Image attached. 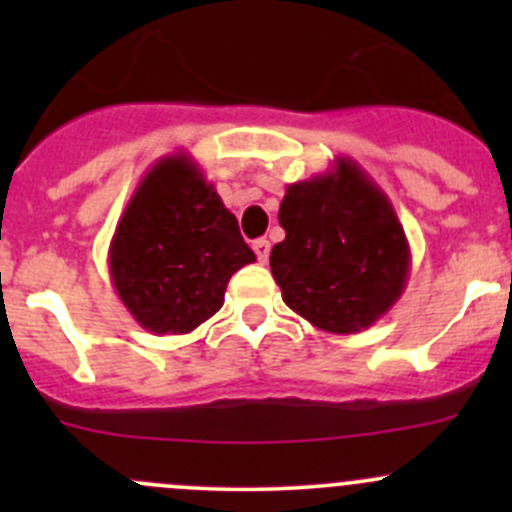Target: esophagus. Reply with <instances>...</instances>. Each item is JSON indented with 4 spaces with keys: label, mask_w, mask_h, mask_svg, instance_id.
I'll use <instances>...</instances> for the list:
<instances>
[{
    "label": "esophagus",
    "mask_w": 512,
    "mask_h": 512,
    "mask_svg": "<svg viewBox=\"0 0 512 512\" xmlns=\"http://www.w3.org/2000/svg\"><path fill=\"white\" fill-rule=\"evenodd\" d=\"M252 250H255L257 260L260 262L270 260V240H265V237H260V240L252 242Z\"/></svg>",
    "instance_id": "esophagus-1"
}]
</instances>
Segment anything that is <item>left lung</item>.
Here are the masks:
<instances>
[{
    "instance_id": "obj_1",
    "label": "left lung",
    "mask_w": 512,
    "mask_h": 512,
    "mask_svg": "<svg viewBox=\"0 0 512 512\" xmlns=\"http://www.w3.org/2000/svg\"><path fill=\"white\" fill-rule=\"evenodd\" d=\"M272 277L292 312L332 334L379 322L404 294L411 250L384 190L352 158L287 185Z\"/></svg>"
}]
</instances>
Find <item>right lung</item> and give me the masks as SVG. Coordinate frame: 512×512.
<instances>
[{"instance_id":"1","label":"right lung","mask_w":512,"mask_h":512,"mask_svg":"<svg viewBox=\"0 0 512 512\" xmlns=\"http://www.w3.org/2000/svg\"><path fill=\"white\" fill-rule=\"evenodd\" d=\"M255 262L235 215L185 153L160 158L128 200L108 272L123 307L153 334H188L225 302L230 277Z\"/></svg>"}]
</instances>
